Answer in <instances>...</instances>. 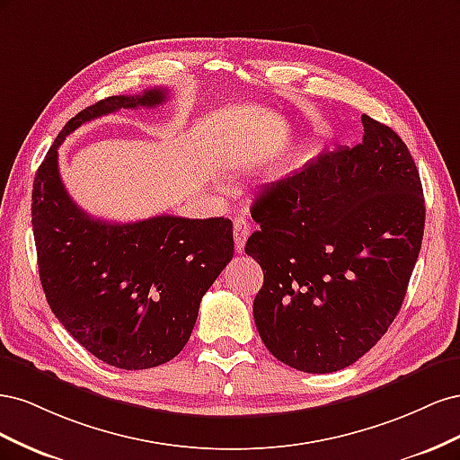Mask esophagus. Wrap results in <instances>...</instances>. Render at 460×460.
<instances>
[{
    "mask_svg": "<svg viewBox=\"0 0 460 460\" xmlns=\"http://www.w3.org/2000/svg\"><path fill=\"white\" fill-rule=\"evenodd\" d=\"M249 234H252V226H249V222L242 217L235 218L234 220V243H235V252L238 253L243 252Z\"/></svg>",
    "mask_w": 460,
    "mask_h": 460,
    "instance_id": "obj_1",
    "label": "esophagus"
}]
</instances>
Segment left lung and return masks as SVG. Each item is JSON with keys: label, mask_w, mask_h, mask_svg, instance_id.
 I'll list each match as a JSON object with an SVG mask.
<instances>
[{"label": "left lung", "mask_w": 460, "mask_h": 460, "mask_svg": "<svg viewBox=\"0 0 460 460\" xmlns=\"http://www.w3.org/2000/svg\"><path fill=\"white\" fill-rule=\"evenodd\" d=\"M363 144L324 151L264 186L245 253L262 269L253 318L284 365L328 374L378 343L407 294L424 235L420 174L405 142L360 117Z\"/></svg>", "instance_id": "1"}]
</instances>
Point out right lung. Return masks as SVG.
<instances>
[{
	"label": "right lung",
	"mask_w": 460,
	"mask_h": 460,
	"mask_svg": "<svg viewBox=\"0 0 460 460\" xmlns=\"http://www.w3.org/2000/svg\"><path fill=\"white\" fill-rule=\"evenodd\" d=\"M164 102L166 90L151 88L80 111L34 178L32 230L49 309L93 357L122 370L159 367L184 349L201 297L232 261V220L159 215L119 225L93 218L65 190L58 147L92 119Z\"/></svg>",
	"instance_id": "right-lung-1"
}]
</instances>
